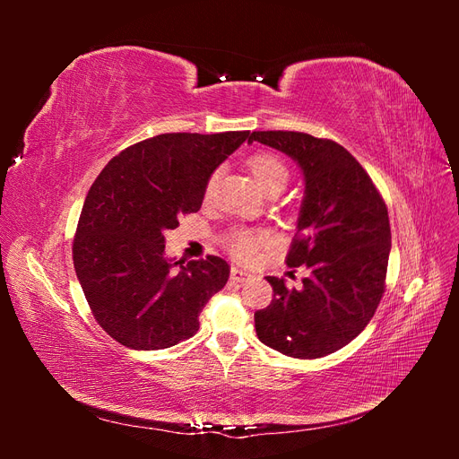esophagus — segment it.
I'll list each match as a JSON object with an SVG mask.
<instances>
[{"label": "esophagus", "mask_w": 459, "mask_h": 459, "mask_svg": "<svg viewBox=\"0 0 459 459\" xmlns=\"http://www.w3.org/2000/svg\"><path fill=\"white\" fill-rule=\"evenodd\" d=\"M251 277H253V273H251V272L241 270V268H238V266H233V268H231V280H233V281L245 283V281L251 280Z\"/></svg>", "instance_id": "obj_1"}]
</instances>
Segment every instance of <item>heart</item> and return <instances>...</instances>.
<instances>
[{"label": "heart", "mask_w": 459, "mask_h": 459, "mask_svg": "<svg viewBox=\"0 0 459 459\" xmlns=\"http://www.w3.org/2000/svg\"><path fill=\"white\" fill-rule=\"evenodd\" d=\"M247 164H248V170L253 172L256 184L266 193L272 189H277V187H285L287 179H289V169L281 159L270 155V152H256V155H253L247 160ZM216 182H218V172H214L211 178H208V182L204 186L206 199L212 195ZM264 241H266V238H264L262 233L235 231L230 238V251L241 260H248L255 256L258 247Z\"/></svg>", "instance_id": "heart-1"}]
</instances>
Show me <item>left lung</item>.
Returning <instances> with one entry per match:
<instances>
[{
	"instance_id": "left-lung-1",
	"label": "left lung",
	"mask_w": 459,
	"mask_h": 459,
	"mask_svg": "<svg viewBox=\"0 0 459 459\" xmlns=\"http://www.w3.org/2000/svg\"><path fill=\"white\" fill-rule=\"evenodd\" d=\"M293 159L304 199L287 266H307L300 289L268 275L273 300L255 314L258 339L290 358L335 352L366 329L385 293L391 224L379 191L349 151L302 132H253Z\"/></svg>"
}]
</instances>
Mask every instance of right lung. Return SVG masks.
Listing matches in <instances>:
<instances>
[{
    "label": "right lung",
    "mask_w": 459,
    "mask_h": 459,
    "mask_svg": "<svg viewBox=\"0 0 459 459\" xmlns=\"http://www.w3.org/2000/svg\"><path fill=\"white\" fill-rule=\"evenodd\" d=\"M248 132L160 134L124 149L82 206L73 245L93 317L134 351L170 349L199 329V314L224 289V258H166L164 231L197 212L208 178Z\"/></svg>",
    "instance_id": "add662e5"
}]
</instances>
